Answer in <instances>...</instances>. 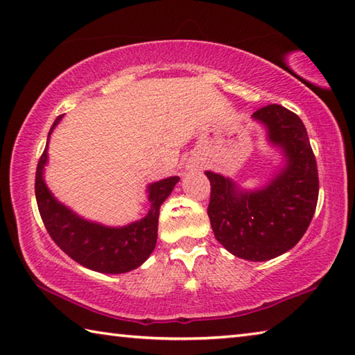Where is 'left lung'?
<instances>
[{"label": "left lung", "mask_w": 355, "mask_h": 355, "mask_svg": "<svg viewBox=\"0 0 355 355\" xmlns=\"http://www.w3.org/2000/svg\"><path fill=\"white\" fill-rule=\"evenodd\" d=\"M282 148L284 168L264 189L241 190L232 179L205 171L211 193L207 213L216 239L238 258L267 261L295 245L309 227L318 200L317 160L295 112L267 105L252 116Z\"/></svg>", "instance_id": "8db88e82"}]
</instances>
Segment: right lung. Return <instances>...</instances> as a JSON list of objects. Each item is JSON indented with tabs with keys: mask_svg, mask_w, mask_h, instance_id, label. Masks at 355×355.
Masks as SVG:
<instances>
[{
	"mask_svg": "<svg viewBox=\"0 0 355 355\" xmlns=\"http://www.w3.org/2000/svg\"><path fill=\"white\" fill-rule=\"evenodd\" d=\"M63 116H58L48 135ZM48 144L38 160L35 173V196L46 230L60 249L78 264L102 273H125L136 269L155 250L157 241L159 209L179 182L171 176L148 185V215L125 227H106L76 215L53 198L43 179L48 162Z\"/></svg>",
	"mask_w": 355,
	"mask_h": 355,
	"instance_id": "obj_1",
	"label": "right lung"
}]
</instances>
